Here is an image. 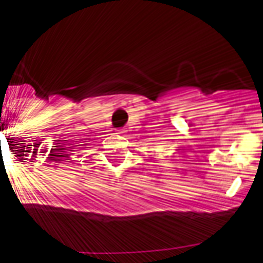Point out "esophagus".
<instances>
[{
    "label": "esophagus",
    "instance_id": "esophagus-1",
    "mask_svg": "<svg viewBox=\"0 0 263 263\" xmlns=\"http://www.w3.org/2000/svg\"><path fill=\"white\" fill-rule=\"evenodd\" d=\"M117 132H118V134H121V135H122V134H125V129L122 128V129H118V131H117Z\"/></svg>",
    "mask_w": 263,
    "mask_h": 263
}]
</instances>
